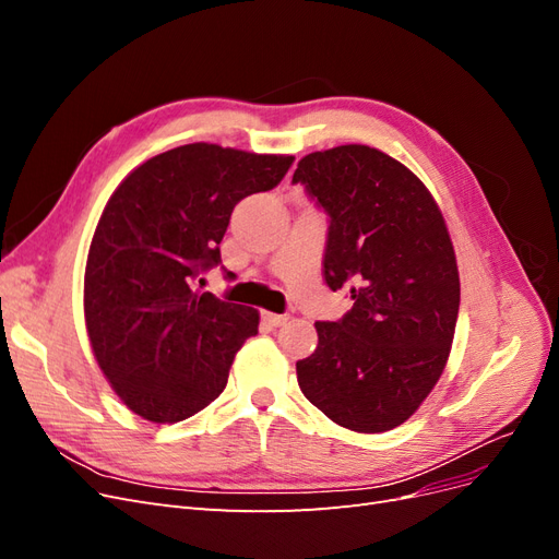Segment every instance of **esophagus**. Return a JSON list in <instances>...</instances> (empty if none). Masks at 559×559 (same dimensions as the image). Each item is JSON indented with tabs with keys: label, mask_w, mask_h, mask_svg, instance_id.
<instances>
[{
	"label": "esophagus",
	"mask_w": 559,
	"mask_h": 559,
	"mask_svg": "<svg viewBox=\"0 0 559 559\" xmlns=\"http://www.w3.org/2000/svg\"><path fill=\"white\" fill-rule=\"evenodd\" d=\"M263 324L270 326V329H277L282 324H286L289 321V314H275V312H263Z\"/></svg>",
	"instance_id": "esophagus-1"
}]
</instances>
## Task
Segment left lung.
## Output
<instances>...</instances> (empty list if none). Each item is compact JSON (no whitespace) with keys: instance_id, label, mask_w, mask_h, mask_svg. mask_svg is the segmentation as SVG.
Returning <instances> with one entry per match:
<instances>
[{"instance_id":"obj_1","label":"left lung","mask_w":559,"mask_h":559,"mask_svg":"<svg viewBox=\"0 0 559 559\" xmlns=\"http://www.w3.org/2000/svg\"><path fill=\"white\" fill-rule=\"evenodd\" d=\"M294 181L331 216L324 280L349 289L341 321H317L298 386L335 425L382 433L425 401L450 357L460 270L433 195L403 163L366 144L314 151Z\"/></svg>"}]
</instances>
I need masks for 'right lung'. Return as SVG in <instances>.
<instances>
[{"label": "right lung", "mask_w": 559, "mask_h": 559, "mask_svg": "<svg viewBox=\"0 0 559 559\" xmlns=\"http://www.w3.org/2000/svg\"><path fill=\"white\" fill-rule=\"evenodd\" d=\"M294 156L195 142L148 158L99 216L83 277V314L105 378L146 421L175 425L226 389L259 310L200 294L222 261L233 207L282 181Z\"/></svg>", "instance_id": "obj_1"}]
</instances>
